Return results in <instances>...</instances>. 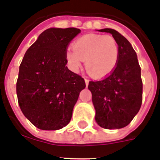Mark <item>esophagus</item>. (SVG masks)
<instances>
[{"label":"esophagus","mask_w":160,"mask_h":160,"mask_svg":"<svg viewBox=\"0 0 160 160\" xmlns=\"http://www.w3.org/2000/svg\"><path fill=\"white\" fill-rule=\"evenodd\" d=\"M85 82H86V85H87V86H88V84H89V79H87V78H85Z\"/></svg>","instance_id":"34e87169"}]
</instances>
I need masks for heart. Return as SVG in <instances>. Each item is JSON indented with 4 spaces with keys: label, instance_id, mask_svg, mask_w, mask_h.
<instances>
[{
    "label": "heart",
    "instance_id": "b5f03b06",
    "mask_svg": "<svg viewBox=\"0 0 160 160\" xmlns=\"http://www.w3.org/2000/svg\"><path fill=\"white\" fill-rule=\"evenodd\" d=\"M73 51L68 50L66 59L73 70L85 61L87 71L99 78L108 75L116 67L119 49L116 40L110 35L90 33L80 37L73 43Z\"/></svg>",
    "mask_w": 160,
    "mask_h": 160
}]
</instances>
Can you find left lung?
<instances>
[{"mask_svg": "<svg viewBox=\"0 0 160 160\" xmlns=\"http://www.w3.org/2000/svg\"><path fill=\"white\" fill-rule=\"evenodd\" d=\"M116 40L119 57L114 70L99 81H90L88 88L92 94L95 120L101 128L120 129L132 121L142 101L141 68L131 43L118 31L103 29Z\"/></svg>", "mask_w": 160, "mask_h": 160, "instance_id": "obj_1", "label": "left lung"}]
</instances>
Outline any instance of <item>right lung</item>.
<instances>
[{"instance_id": "obj_1", "label": "right lung", "mask_w": 160, "mask_h": 160, "mask_svg": "<svg viewBox=\"0 0 160 160\" xmlns=\"http://www.w3.org/2000/svg\"><path fill=\"white\" fill-rule=\"evenodd\" d=\"M77 28L42 32L20 65L17 95L22 113L39 129L55 131L70 122L84 78L66 66V49Z\"/></svg>"}]
</instances>
